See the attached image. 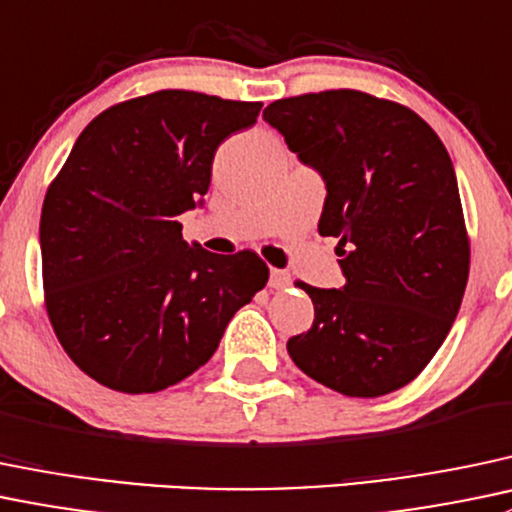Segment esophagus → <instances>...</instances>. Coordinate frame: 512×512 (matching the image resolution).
<instances>
[{
	"label": "esophagus",
	"mask_w": 512,
	"mask_h": 512,
	"mask_svg": "<svg viewBox=\"0 0 512 512\" xmlns=\"http://www.w3.org/2000/svg\"><path fill=\"white\" fill-rule=\"evenodd\" d=\"M292 284V277H289V272L284 270H272L270 272V287L272 289H284Z\"/></svg>",
	"instance_id": "34e87169"
}]
</instances>
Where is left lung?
Here are the masks:
<instances>
[{
  "label": "left lung",
  "mask_w": 512,
  "mask_h": 512,
  "mask_svg": "<svg viewBox=\"0 0 512 512\" xmlns=\"http://www.w3.org/2000/svg\"><path fill=\"white\" fill-rule=\"evenodd\" d=\"M267 122L321 171L319 233L338 238L346 284L319 289L314 324L289 338L299 370L346 397L412 383L459 314L471 245L449 152L400 102L360 90L274 100Z\"/></svg>",
  "instance_id": "8db88e82"
}]
</instances>
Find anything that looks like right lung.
Wrapping results in <instances>:
<instances>
[{
    "label": "right lung",
    "instance_id": "obj_1",
    "mask_svg": "<svg viewBox=\"0 0 512 512\" xmlns=\"http://www.w3.org/2000/svg\"><path fill=\"white\" fill-rule=\"evenodd\" d=\"M260 107L159 90L80 132L43 198V301L95 383L127 395L181 383L270 279L257 252L213 255L176 220L206 196L220 142L255 125Z\"/></svg>",
    "mask_w": 512,
    "mask_h": 512
}]
</instances>
